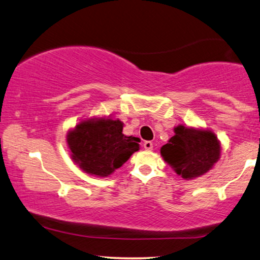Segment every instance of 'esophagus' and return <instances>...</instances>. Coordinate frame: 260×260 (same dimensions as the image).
<instances>
[{
	"mask_svg": "<svg viewBox=\"0 0 260 260\" xmlns=\"http://www.w3.org/2000/svg\"><path fill=\"white\" fill-rule=\"evenodd\" d=\"M144 148L146 149V151H152L153 149V144L151 141H145L144 142Z\"/></svg>",
	"mask_w": 260,
	"mask_h": 260,
	"instance_id": "obj_1",
	"label": "esophagus"
}]
</instances>
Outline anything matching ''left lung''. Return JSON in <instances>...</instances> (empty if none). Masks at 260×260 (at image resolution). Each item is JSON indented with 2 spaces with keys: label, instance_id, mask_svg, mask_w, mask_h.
I'll return each instance as SVG.
<instances>
[{
  "label": "left lung",
  "instance_id": "8db88e82",
  "mask_svg": "<svg viewBox=\"0 0 260 260\" xmlns=\"http://www.w3.org/2000/svg\"><path fill=\"white\" fill-rule=\"evenodd\" d=\"M220 152V141L211 129L182 125L174 127V135L160 149L162 159L185 180L212 170Z\"/></svg>",
  "mask_w": 260,
  "mask_h": 260
}]
</instances>
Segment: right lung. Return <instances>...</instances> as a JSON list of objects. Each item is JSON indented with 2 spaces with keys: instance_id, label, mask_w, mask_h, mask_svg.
Wrapping results in <instances>:
<instances>
[{
  "instance_id": "right-lung-1",
  "label": "right lung",
  "mask_w": 260,
  "mask_h": 260,
  "mask_svg": "<svg viewBox=\"0 0 260 260\" xmlns=\"http://www.w3.org/2000/svg\"><path fill=\"white\" fill-rule=\"evenodd\" d=\"M119 119L89 118L68 131L67 144L72 160L87 174L108 177L134 152L140 139L126 137Z\"/></svg>"
}]
</instances>
